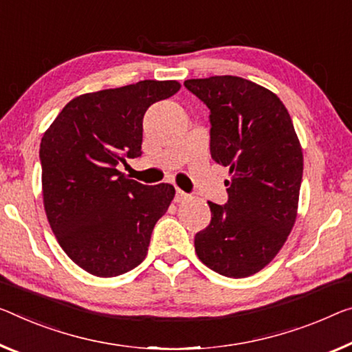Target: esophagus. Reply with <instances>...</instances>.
I'll list each match as a JSON object with an SVG mask.
<instances>
[{
  "label": "esophagus",
  "mask_w": 352,
  "mask_h": 352,
  "mask_svg": "<svg viewBox=\"0 0 352 352\" xmlns=\"http://www.w3.org/2000/svg\"><path fill=\"white\" fill-rule=\"evenodd\" d=\"M187 198H188V195H187L186 192H182L181 188H176V195H175V201H176V203L186 201Z\"/></svg>",
  "instance_id": "34e87169"
}]
</instances>
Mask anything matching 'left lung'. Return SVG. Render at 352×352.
Segmentation results:
<instances>
[{
  "instance_id": "1",
  "label": "left lung",
  "mask_w": 352,
  "mask_h": 352,
  "mask_svg": "<svg viewBox=\"0 0 352 352\" xmlns=\"http://www.w3.org/2000/svg\"><path fill=\"white\" fill-rule=\"evenodd\" d=\"M184 86L209 108L210 155L228 166V201L209 203L195 252L225 277L256 274L283 247L297 215L304 157L283 102L250 80L217 75Z\"/></svg>"
}]
</instances>
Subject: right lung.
Returning a JSON list of instances; mask_svg holds the SVG:
<instances>
[{
  "label": "right lung",
  "instance_id": "obj_1",
  "mask_svg": "<svg viewBox=\"0 0 352 352\" xmlns=\"http://www.w3.org/2000/svg\"><path fill=\"white\" fill-rule=\"evenodd\" d=\"M175 80H143L75 97L41 142L48 223L75 264L97 277L126 274L146 258L154 225L175 187L143 186L118 170L142 155L143 116L179 91Z\"/></svg>",
  "mask_w": 352,
  "mask_h": 352
}]
</instances>
